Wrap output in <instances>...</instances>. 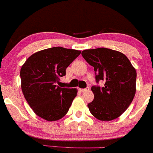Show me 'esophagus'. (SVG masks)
<instances>
[{
	"label": "esophagus",
	"instance_id": "34e87169",
	"mask_svg": "<svg viewBox=\"0 0 153 153\" xmlns=\"http://www.w3.org/2000/svg\"><path fill=\"white\" fill-rule=\"evenodd\" d=\"M89 87H87V88H84V89H80V91L81 92H86L87 90H89Z\"/></svg>",
	"mask_w": 153,
	"mask_h": 153
}]
</instances>
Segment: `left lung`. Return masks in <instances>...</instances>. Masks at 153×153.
Returning a JSON list of instances; mask_svg holds the SVG:
<instances>
[{
  "label": "left lung",
  "instance_id": "8db88e82",
  "mask_svg": "<svg viewBox=\"0 0 153 153\" xmlns=\"http://www.w3.org/2000/svg\"><path fill=\"white\" fill-rule=\"evenodd\" d=\"M86 61L94 68L96 81L102 87L93 86V102L87 105L96 119L110 121L119 117L128 108L136 92L137 72L123 53L106 48L84 50Z\"/></svg>",
  "mask_w": 153,
  "mask_h": 153
}]
</instances>
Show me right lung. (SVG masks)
<instances>
[{
    "label": "right lung",
    "instance_id": "1",
    "mask_svg": "<svg viewBox=\"0 0 153 153\" xmlns=\"http://www.w3.org/2000/svg\"><path fill=\"white\" fill-rule=\"evenodd\" d=\"M81 52L53 47L34 53L27 59L21 69V87L28 105L37 116L56 121L68 112L78 91L60 87L57 84Z\"/></svg>",
    "mask_w": 153,
    "mask_h": 153
}]
</instances>
